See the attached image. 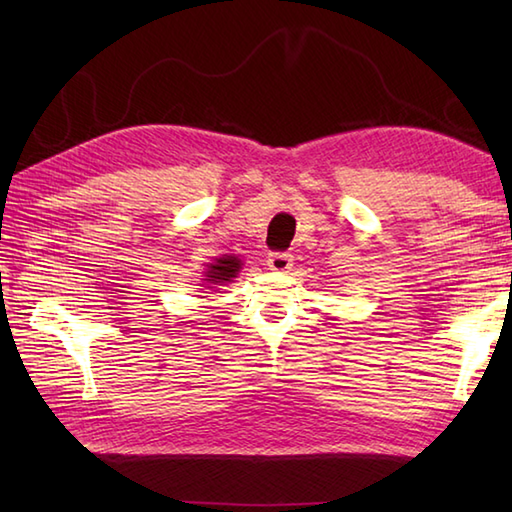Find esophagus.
Masks as SVG:
<instances>
[{"instance_id": "obj_1", "label": "esophagus", "mask_w": 512, "mask_h": 512, "mask_svg": "<svg viewBox=\"0 0 512 512\" xmlns=\"http://www.w3.org/2000/svg\"><path fill=\"white\" fill-rule=\"evenodd\" d=\"M268 266H270V270H277V273H286V270L292 268V255L290 253H270Z\"/></svg>"}]
</instances>
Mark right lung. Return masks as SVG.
<instances>
[{
  "label": "right lung",
  "mask_w": 512,
  "mask_h": 512,
  "mask_svg": "<svg viewBox=\"0 0 512 512\" xmlns=\"http://www.w3.org/2000/svg\"><path fill=\"white\" fill-rule=\"evenodd\" d=\"M239 270V259L237 257H222L217 259V264H213L206 273V281L209 284H224V281H231Z\"/></svg>",
  "instance_id": "obj_1"
}]
</instances>
